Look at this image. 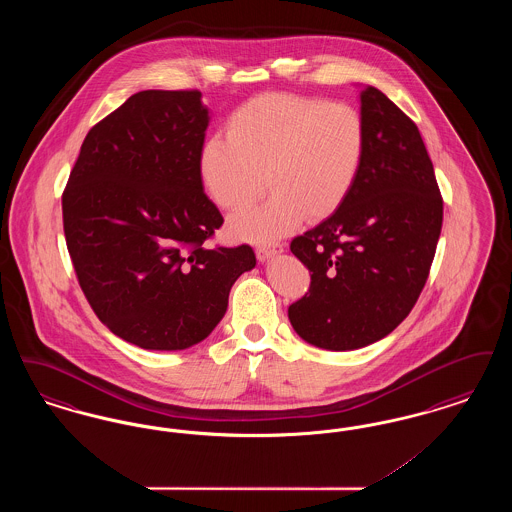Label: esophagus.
<instances>
[{
  "mask_svg": "<svg viewBox=\"0 0 512 512\" xmlns=\"http://www.w3.org/2000/svg\"><path fill=\"white\" fill-rule=\"evenodd\" d=\"M282 251H284V245L282 244L261 245V247L255 249V255L261 263H267L268 259H272L274 255H278Z\"/></svg>",
  "mask_w": 512,
  "mask_h": 512,
  "instance_id": "1",
  "label": "esophagus"
}]
</instances>
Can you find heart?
I'll return each instance as SVG.
<instances>
[{"label": "heart", "instance_id": "obj_1", "mask_svg": "<svg viewBox=\"0 0 512 512\" xmlns=\"http://www.w3.org/2000/svg\"><path fill=\"white\" fill-rule=\"evenodd\" d=\"M226 136H211L199 151V178L222 209H238L261 194L272 195L230 217L232 236L272 242L305 217L334 215L351 194L365 161L366 128L347 103L263 94L238 107Z\"/></svg>", "mask_w": 512, "mask_h": 512}]
</instances>
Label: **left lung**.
<instances>
[{
	"instance_id": "obj_1",
	"label": "left lung",
	"mask_w": 512,
	"mask_h": 512,
	"mask_svg": "<svg viewBox=\"0 0 512 512\" xmlns=\"http://www.w3.org/2000/svg\"><path fill=\"white\" fill-rule=\"evenodd\" d=\"M366 149L340 209L290 249L311 288L288 309L299 338L328 351L386 338L422 292L438 245L443 201L414 124L378 88L361 90Z\"/></svg>"
}]
</instances>
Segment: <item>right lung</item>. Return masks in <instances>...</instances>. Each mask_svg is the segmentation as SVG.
<instances>
[{
  "instance_id": "1",
  "label": "right lung",
  "mask_w": 512,
  "mask_h": 512,
  "mask_svg": "<svg viewBox=\"0 0 512 512\" xmlns=\"http://www.w3.org/2000/svg\"><path fill=\"white\" fill-rule=\"evenodd\" d=\"M209 109L197 90H146L98 122L63 192L80 288L128 343L180 351L219 324L249 245L205 247L224 222L199 178Z\"/></svg>"
}]
</instances>
